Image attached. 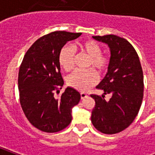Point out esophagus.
Wrapping results in <instances>:
<instances>
[{
    "mask_svg": "<svg viewBox=\"0 0 155 155\" xmlns=\"http://www.w3.org/2000/svg\"><path fill=\"white\" fill-rule=\"evenodd\" d=\"M80 96H81V99L82 100L85 99V98H87V95L86 94L85 92H81V93H80Z\"/></svg>",
    "mask_w": 155,
    "mask_h": 155,
    "instance_id": "esophagus-1",
    "label": "esophagus"
}]
</instances>
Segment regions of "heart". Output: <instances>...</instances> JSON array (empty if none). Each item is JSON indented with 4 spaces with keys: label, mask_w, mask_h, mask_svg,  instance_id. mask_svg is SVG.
Here are the masks:
<instances>
[{
    "label": "heart",
    "mask_w": 155,
    "mask_h": 155,
    "mask_svg": "<svg viewBox=\"0 0 155 155\" xmlns=\"http://www.w3.org/2000/svg\"><path fill=\"white\" fill-rule=\"evenodd\" d=\"M80 53L89 57L88 67H92L98 73L105 71L108 66V58L101 54V48L97 42L91 40L80 42L77 47ZM75 55L70 46H64L58 56V62L66 71H70L75 66ZM68 84L79 91H86L97 83V75L94 71H75L68 77Z\"/></svg>",
    "instance_id": "heart-1"
}]
</instances>
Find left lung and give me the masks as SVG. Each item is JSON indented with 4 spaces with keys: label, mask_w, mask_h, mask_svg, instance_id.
I'll use <instances>...</instances> for the list:
<instances>
[{
    "label": "left lung",
    "mask_w": 155,
    "mask_h": 155,
    "mask_svg": "<svg viewBox=\"0 0 155 155\" xmlns=\"http://www.w3.org/2000/svg\"><path fill=\"white\" fill-rule=\"evenodd\" d=\"M108 45L110 59L108 72L97 87L101 96L91 95L96 101L92 112V125L105 134H114L129 127L139 112L143 99V72L137 52L127 40L113 35L92 36ZM110 94L106 102L103 97Z\"/></svg>",
    "instance_id": "left-lung-1"
}]
</instances>
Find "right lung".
<instances>
[{
    "label": "right lung",
    "instance_id": "add662e5",
    "mask_svg": "<svg viewBox=\"0 0 155 155\" xmlns=\"http://www.w3.org/2000/svg\"><path fill=\"white\" fill-rule=\"evenodd\" d=\"M81 33L55 31L42 36L30 47L18 73L21 106L29 121L46 133L65 129L72 119V108L79 104L80 94L68 87L56 98L54 92L62 89L63 81L58 62L63 46Z\"/></svg>",
    "mask_w": 155,
    "mask_h": 155
}]
</instances>
